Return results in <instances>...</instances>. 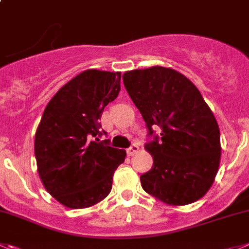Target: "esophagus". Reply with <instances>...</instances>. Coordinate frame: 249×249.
Wrapping results in <instances>:
<instances>
[{
    "instance_id": "34e87169",
    "label": "esophagus",
    "mask_w": 249,
    "mask_h": 249,
    "mask_svg": "<svg viewBox=\"0 0 249 249\" xmlns=\"http://www.w3.org/2000/svg\"><path fill=\"white\" fill-rule=\"evenodd\" d=\"M139 150H140V148H139L138 145H131L127 148V155H129V156H132V155H135Z\"/></svg>"
}]
</instances>
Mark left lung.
Here are the masks:
<instances>
[{"instance_id":"1","label":"left lung","mask_w":249,"mask_h":249,"mask_svg":"<svg viewBox=\"0 0 249 249\" xmlns=\"http://www.w3.org/2000/svg\"><path fill=\"white\" fill-rule=\"evenodd\" d=\"M130 98L148 134L153 166L140 177L143 190L172 206L203 198L215 180L221 160L219 124L194 83L171 67L152 66L123 75Z\"/></svg>"}]
</instances>
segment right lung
<instances>
[{"mask_svg":"<svg viewBox=\"0 0 249 249\" xmlns=\"http://www.w3.org/2000/svg\"><path fill=\"white\" fill-rule=\"evenodd\" d=\"M120 77V72L86 70L62 86L44 110L34 141L36 167L48 193L66 208H89L107 198L114 171L126 156L108 140L92 141L102 135L98 120L119 94Z\"/></svg>","mask_w":249,"mask_h":249,"instance_id":"obj_1","label":"right lung"}]
</instances>
